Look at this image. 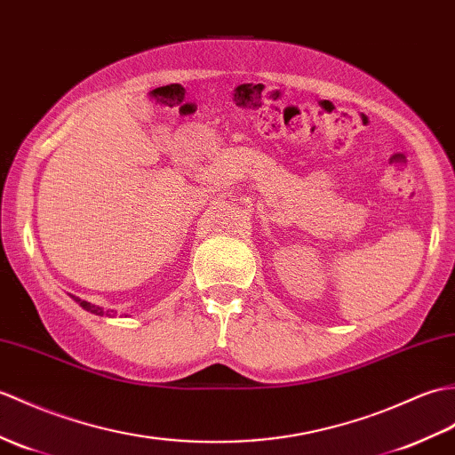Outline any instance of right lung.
I'll use <instances>...</instances> for the list:
<instances>
[{"label": "right lung", "instance_id": "right-lung-1", "mask_svg": "<svg viewBox=\"0 0 455 455\" xmlns=\"http://www.w3.org/2000/svg\"><path fill=\"white\" fill-rule=\"evenodd\" d=\"M71 299L76 300L81 308H84L87 312H91V314H97V315H110L114 310H104V308H100V306H97V304H91V302H87V300H81L79 297H73L71 294Z\"/></svg>", "mask_w": 455, "mask_h": 455}]
</instances>
